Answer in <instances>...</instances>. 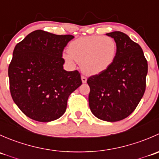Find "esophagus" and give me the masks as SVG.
<instances>
[{
	"instance_id": "1",
	"label": "esophagus",
	"mask_w": 159,
	"mask_h": 159,
	"mask_svg": "<svg viewBox=\"0 0 159 159\" xmlns=\"http://www.w3.org/2000/svg\"><path fill=\"white\" fill-rule=\"evenodd\" d=\"M81 81H82L83 83L87 82V78L84 76H81Z\"/></svg>"
}]
</instances>
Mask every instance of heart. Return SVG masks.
I'll return each mask as SVG.
<instances>
[{"instance_id": "b5f03b06", "label": "heart", "mask_w": 159, "mask_h": 159, "mask_svg": "<svg viewBox=\"0 0 159 159\" xmlns=\"http://www.w3.org/2000/svg\"><path fill=\"white\" fill-rule=\"evenodd\" d=\"M117 44L109 36L81 37L70 42L68 51L62 54L69 65L79 62L81 70L89 75H97L109 68L115 58Z\"/></svg>"}]
</instances>
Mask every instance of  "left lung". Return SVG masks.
Masks as SVG:
<instances>
[{"label":"left lung","instance_id":"left-lung-1","mask_svg":"<svg viewBox=\"0 0 159 159\" xmlns=\"http://www.w3.org/2000/svg\"><path fill=\"white\" fill-rule=\"evenodd\" d=\"M106 35L116 42V56L108 70L88 79L89 102L94 116L115 122L129 116L143 97L148 63L140 45L127 34L113 31Z\"/></svg>","mask_w":159,"mask_h":159}]
</instances>
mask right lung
<instances>
[{"label": "right lung", "instance_id": "right-lung-1", "mask_svg": "<svg viewBox=\"0 0 159 159\" xmlns=\"http://www.w3.org/2000/svg\"><path fill=\"white\" fill-rule=\"evenodd\" d=\"M73 38L37 30L14 48L8 68L10 91L28 118L48 122L61 117L69 95L82 84L78 70L63 68L62 52Z\"/></svg>", "mask_w": 159, "mask_h": 159}]
</instances>
